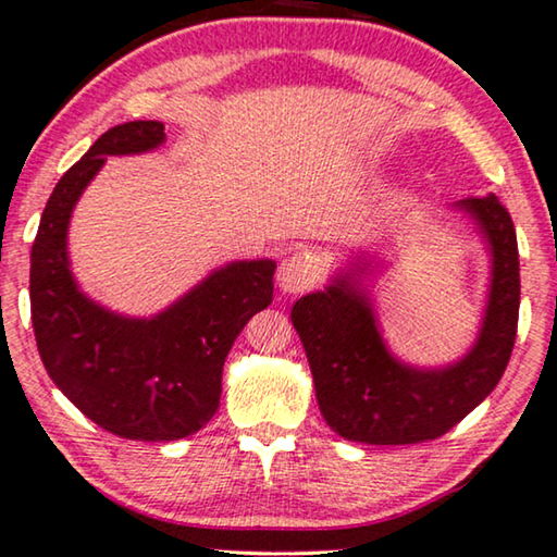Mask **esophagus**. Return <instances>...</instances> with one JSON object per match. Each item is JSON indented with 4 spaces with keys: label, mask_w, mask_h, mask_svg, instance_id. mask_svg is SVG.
I'll return each mask as SVG.
<instances>
[{
    "label": "esophagus",
    "mask_w": 557,
    "mask_h": 557,
    "mask_svg": "<svg viewBox=\"0 0 557 557\" xmlns=\"http://www.w3.org/2000/svg\"><path fill=\"white\" fill-rule=\"evenodd\" d=\"M319 263L313 259L311 253H294L288 256V259L278 265V273H276V281L281 286V292L284 294H306L311 292L313 286H317L319 281Z\"/></svg>",
    "instance_id": "34e87169"
}]
</instances>
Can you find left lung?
<instances>
[{
  "label": "left lung",
  "instance_id": "left-lung-1",
  "mask_svg": "<svg viewBox=\"0 0 557 557\" xmlns=\"http://www.w3.org/2000/svg\"><path fill=\"white\" fill-rule=\"evenodd\" d=\"M493 248V288L474 349L442 372H417L389 357L367 296L336 281L298 298L294 329L309 357L319 409L336 434L367 445H417L437 440L472 412L510 361L520 311L518 238L497 196L459 203Z\"/></svg>",
  "mask_w": 557,
  "mask_h": 557
}]
</instances>
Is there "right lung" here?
<instances>
[{"label": "right lung", "mask_w": 557, "mask_h": 557, "mask_svg": "<svg viewBox=\"0 0 557 557\" xmlns=\"http://www.w3.org/2000/svg\"><path fill=\"white\" fill-rule=\"evenodd\" d=\"M165 127L135 120L110 127L62 175L32 246L29 301L39 357L60 392L95 424L125 440L171 442L211 422L223 361L240 329L271 304L273 261H238L156 319H125L77 292L67 223L104 156L158 148Z\"/></svg>", "instance_id": "1"}]
</instances>
